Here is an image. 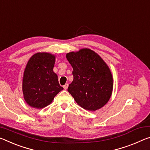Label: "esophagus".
<instances>
[{
	"label": "esophagus",
	"instance_id": "1",
	"mask_svg": "<svg viewBox=\"0 0 150 150\" xmlns=\"http://www.w3.org/2000/svg\"><path fill=\"white\" fill-rule=\"evenodd\" d=\"M68 86H69V85H68L67 83H66L65 85H63V88H64V89H67V88H68Z\"/></svg>",
	"mask_w": 150,
	"mask_h": 150
}]
</instances>
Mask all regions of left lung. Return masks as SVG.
Here are the masks:
<instances>
[{"label": "left lung", "instance_id": "1", "mask_svg": "<svg viewBox=\"0 0 150 150\" xmlns=\"http://www.w3.org/2000/svg\"><path fill=\"white\" fill-rule=\"evenodd\" d=\"M73 67V80L67 91L86 110L101 108L110 99L113 77L107 64L101 57L89 49L67 54Z\"/></svg>", "mask_w": 150, "mask_h": 150}]
</instances>
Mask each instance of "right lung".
Returning <instances> with one entry per match:
<instances>
[{
    "label": "right lung",
    "mask_w": 150,
    "mask_h": 150,
    "mask_svg": "<svg viewBox=\"0 0 150 150\" xmlns=\"http://www.w3.org/2000/svg\"><path fill=\"white\" fill-rule=\"evenodd\" d=\"M55 57L47 53H38L28 61L24 71V99L30 107L41 109L49 105L63 88L53 72Z\"/></svg>",
    "instance_id": "obj_1"
}]
</instances>
